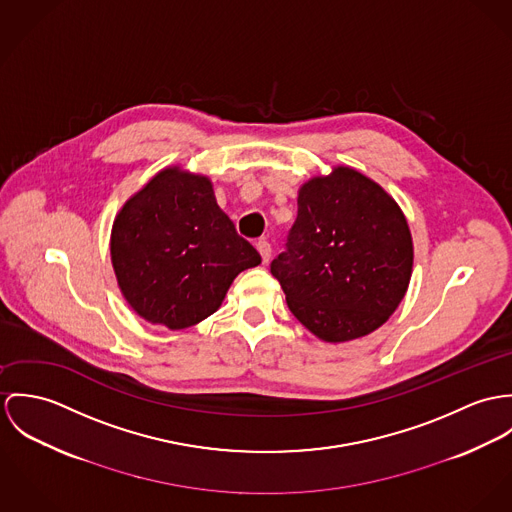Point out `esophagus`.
<instances>
[{"label":"esophagus","mask_w":512,"mask_h":512,"mask_svg":"<svg viewBox=\"0 0 512 512\" xmlns=\"http://www.w3.org/2000/svg\"><path fill=\"white\" fill-rule=\"evenodd\" d=\"M257 251H259L263 263H269V259H271V245L267 241H259L257 243Z\"/></svg>","instance_id":"34e87169"}]
</instances>
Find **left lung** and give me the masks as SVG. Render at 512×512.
Here are the masks:
<instances>
[{
  "instance_id": "left-lung-1",
  "label": "left lung",
  "mask_w": 512,
  "mask_h": 512,
  "mask_svg": "<svg viewBox=\"0 0 512 512\" xmlns=\"http://www.w3.org/2000/svg\"><path fill=\"white\" fill-rule=\"evenodd\" d=\"M296 202L286 251L271 263L290 312L328 343L375 332L412 275V235L400 206L351 167L306 180Z\"/></svg>"
}]
</instances>
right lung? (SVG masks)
<instances>
[{"mask_svg":"<svg viewBox=\"0 0 512 512\" xmlns=\"http://www.w3.org/2000/svg\"><path fill=\"white\" fill-rule=\"evenodd\" d=\"M110 253L127 304L169 330L212 316L233 279L261 263L218 206L212 180L182 167L157 172L121 206Z\"/></svg>","mask_w":512,"mask_h":512,"instance_id":"obj_1","label":"right lung"}]
</instances>
